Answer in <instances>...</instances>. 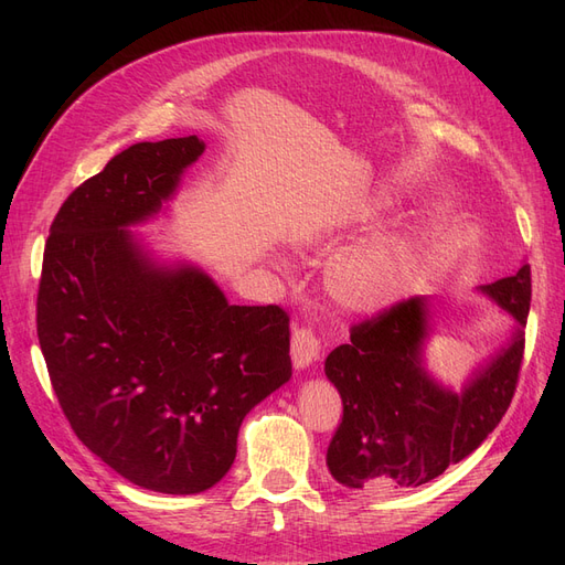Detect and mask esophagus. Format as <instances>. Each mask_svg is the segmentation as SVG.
Here are the masks:
<instances>
[{"label": "esophagus", "instance_id": "1", "mask_svg": "<svg viewBox=\"0 0 565 565\" xmlns=\"http://www.w3.org/2000/svg\"><path fill=\"white\" fill-rule=\"evenodd\" d=\"M320 351V337L311 324H301V328H295L292 332V361L295 367H306L311 365Z\"/></svg>", "mask_w": 565, "mask_h": 565}]
</instances>
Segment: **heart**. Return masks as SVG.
I'll list each match as a JSON object with an SVG mask.
<instances>
[{
  "label": "heart",
  "instance_id": "heart-1",
  "mask_svg": "<svg viewBox=\"0 0 565 565\" xmlns=\"http://www.w3.org/2000/svg\"><path fill=\"white\" fill-rule=\"evenodd\" d=\"M413 245L393 233L339 254L328 268L330 292L351 309H374L398 297L413 273Z\"/></svg>",
  "mask_w": 565,
  "mask_h": 565
}]
</instances>
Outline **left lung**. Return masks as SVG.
I'll use <instances>...</instances> for the list:
<instances>
[{
    "label": "left lung",
    "instance_id": "1",
    "mask_svg": "<svg viewBox=\"0 0 565 565\" xmlns=\"http://www.w3.org/2000/svg\"><path fill=\"white\" fill-rule=\"evenodd\" d=\"M483 292L519 320L516 337L459 393L434 384L419 365L426 303L401 299L351 324L324 374L337 386L341 422L330 440L328 467L358 490L417 488L471 455L504 417L516 393L530 311V266L486 285Z\"/></svg>",
    "mask_w": 565,
    "mask_h": 565
}]
</instances>
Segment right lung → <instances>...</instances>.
I'll return each mask as SVG.
<instances>
[{
  "mask_svg": "<svg viewBox=\"0 0 565 565\" xmlns=\"http://www.w3.org/2000/svg\"><path fill=\"white\" fill-rule=\"evenodd\" d=\"M198 136L134 143L67 195L46 237L38 337L75 436L134 486L195 494L231 469L249 409L292 377L289 316L162 270L125 226L172 195Z\"/></svg>",
  "mask_w": 565,
  "mask_h": 565,
  "instance_id": "1",
  "label": "right lung"
}]
</instances>
